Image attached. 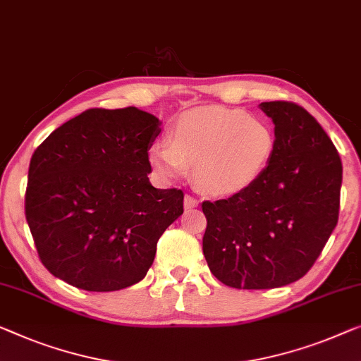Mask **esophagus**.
I'll list each match as a JSON object with an SVG mask.
<instances>
[{
  "mask_svg": "<svg viewBox=\"0 0 361 361\" xmlns=\"http://www.w3.org/2000/svg\"><path fill=\"white\" fill-rule=\"evenodd\" d=\"M199 206V201L196 197H192L190 195L185 196V209H192V207H197Z\"/></svg>",
  "mask_w": 361,
  "mask_h": 361,
  "instance_id": "obj_1",
  "label": "esophagus"
}]
</instances>
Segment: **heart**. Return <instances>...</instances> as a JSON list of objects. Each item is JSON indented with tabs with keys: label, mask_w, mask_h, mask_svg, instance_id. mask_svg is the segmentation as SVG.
Listing matches in <instances>:
<instances>
[{
	"label": "heart",
	"mask_w": 361,
	"mask_h": 361,
	"mask_svg": "<svg viewBox=\"0 0 361 361\" xmlns=\"http://www.w3.org/2000/svg\"><path fill=\"white\" fill-rule=\"evenodd\" d=\"M276 144V131L264 118L211 106L181 115L170 129V142H155L149 160L166 180L180 178L186 165H192V176L202 191L235 196L262 178Z\"/></svg>",
	"instance_id": "heart-1"
}]
</instances>
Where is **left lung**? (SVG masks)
Returning a JSON list of instances; mask_svg holds the SVG:
<instances>
[{
	"label": "left lung",
	"instance_id": "obj_1",
	"mask_svg": "<svg viewBox=\"0 0 361 361\" xmlns=\"http://www.w3.org/2000/svg\"><path fill=\"white\" fill-rule=\"evenodd\" d=\"M276 154L262 178L228 199L202 202L209 269L233 288L297 282L318 259L338 219L342 162L324 129L292 102H262Z\"/></svg>",
	"mask_w": 361,
	"mask_h": 361
}]
</instances>
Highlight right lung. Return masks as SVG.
I'll use <instances>...</instances> for the list:
<instances>
[{"label": "right lung", "mask_w": 361, "mask_h": 361, "mask_svg": "<svg viewBox=\"0 0 361 361\" xmlns=\"http://www.w3.org/2000/svg\"><path fill=\"white\" fill-rule=\"evenodd\" d=\"M160 125L136 106L92 109L35 149L25 219L53 276L87 292L121 290L146 277L185 197L149 181V149Z\"/></svg>", "instance_id": "1"}]
</instances>
